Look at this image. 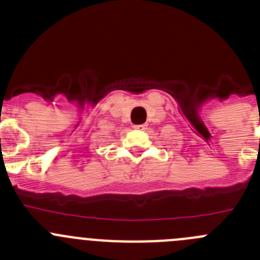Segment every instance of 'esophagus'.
Returning a JSON list of instances; mask_svg holds the SVG:
<instances>
[{
	"instance_id": "34e87169",
	"label": "esophagus",
	"mask_w": 260,
	"mask_h": 260,
	"mask_svg": "<svg viewBox=\"0 0 260 260\" xmlns=\"http://www.w3.org/2000/svg\"><path fill=\"white\" fill-rule=\"evenodd\" d=\"M136 129H141V131H145L147 128V124H137L135 125Z\"/></svg>"
}]
</instances>
